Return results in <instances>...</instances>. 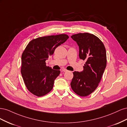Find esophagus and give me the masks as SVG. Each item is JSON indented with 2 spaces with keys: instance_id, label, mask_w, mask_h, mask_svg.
I'll list each match as a JSON object with an SVG mask.
<instances>
[{
  "instance_id": "1",
  "label": "esophagus",
  "mask_w": 127,
  "mask_h": 127,
  "mask_svg": "<svg viewBox=\"0 0 127 127\" xmlns=\"http://www.w3.org/2000/svg\"><path fill=\"white\" fill-rule=\"evenodd\" d=\"M68 70L67 69H63L62 70V71L63 72H67Z\"/></svg>"
}]
</instances>
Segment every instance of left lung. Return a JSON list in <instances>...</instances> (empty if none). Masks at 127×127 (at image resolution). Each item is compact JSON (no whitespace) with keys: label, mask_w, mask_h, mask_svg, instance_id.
Returning a JSON list of instances; mask_svg holds the SVG:
<instances>
[{"label":"left lung","mask_w":127,"mask_h":127,"mask_svg":"<svg viewBox=\"0 0 127 127\" xmlns=\"http://www.w3.org/2000/svg\"><path fill=\"white\" fill-rule=\"evenodd\" d=\"M79 47V57L85 60L82 71H74L70 83L76 94L86 96L95 90L106 66L105 48L98 37L88 33L71 36Z\"/></svg>","instance_id":"left-lung-1"}]
</instances>
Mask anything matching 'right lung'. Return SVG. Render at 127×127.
Instances as JSON below:
<instances>
[{"instance_id": "right-lung-1", "label": "right lung", "mask_w": 127, "mask_h": 127, "mask_svg": "<svg viewBox=\"0 0 127 127\" xmlns=\"http://www.w3.org/2000/svg\"><path fill=\"white\" fill-rule=\"evenodd\" d=\"M68 38L67 34L40 37L26 46L22 55L21 74L26 88L33 94L40 97L52 90L60 71L47 66L45 61Z\"/></svg>"}]
</instances>
